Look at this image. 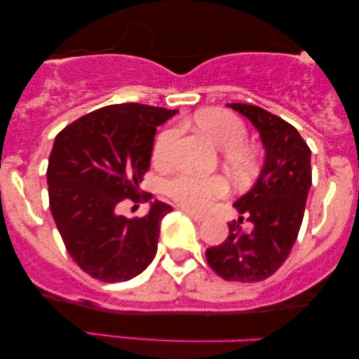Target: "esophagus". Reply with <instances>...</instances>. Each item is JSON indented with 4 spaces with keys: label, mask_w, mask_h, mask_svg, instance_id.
<instances>
[{
    "label": "esophagus",
    "mask_w": 359,
    "mask_h": 359,
    "mask_svg": "<svg viewBox=\"0 0 359 359\" xmlns=\"http://www.w3.org/2000/svg\"><path fill=\"white\" fill-rule=\"evenodd\" d=\"M182 211L185 212V214H187V216L189 217H191V219H194V221H196V222H203L204 219H205V216H204V214H199V212H194V211H191V209H182Z\"/></svg>",
    "instance_id": "34e87169"
}]
</instances>
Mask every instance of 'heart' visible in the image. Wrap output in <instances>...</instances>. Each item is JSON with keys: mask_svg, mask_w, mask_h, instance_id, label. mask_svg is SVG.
Wrapping results in <instances>:
<instances>
[{"mask_svg": "<svg viewBox=\"0 0 359 359\" xmlns=\"http://www.w3.org/2000/svg\"><path fill=\"white\" fill-rule=\"evenodd\" d=\"M194 123L217 148L222 150V163L236 179H243L253 170L257 156L245 145L248 128L236 114L224 109H205L194 116ZM177 137L175 128L160 131L154 145V158L158 163L170 160L172 147ZM163 192L191 211H205L217 199L228 194V185L221 177H196L191 174H177L163 182Z\"/></svg>", "mask_w": 359, "mask_h": 359, "instance_id": "heart-1", "label": "heart"}]
</instances>
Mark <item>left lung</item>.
Segmentation results:
<instances>
[{
  "mask_svg": "<svg viewBox=\"0 0 359 359\" xmlns=\"http://www.w3.org/2000/svg\"><path fill=\"white\" fill-rule=\"evenodd\" d=\"M228 106L259 131L265 165L253 189L233 204L240 219L229 222L221 245L205 250V259L228 282H262L282 266L297 240L312 184L311 148L277 114L241 102ZM243 219L254 224L250 233L241 229Z\"/></svg>",
  "mask_w": 359,
  "mask_h": 359,
  "instance_id": "1",
  "label": "left lung"
}]
</instances>
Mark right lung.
<instances>
[{"mask_svg": "<svg viewBox=\"0 0 359 359\" xmlns=\"http://www.w3.org/2000/svg\"><path fill=\"white\" fill-rule=\"evenodd\" d=\"M177 109L125 102L67 125L48 156V204L62 241L82 271L101 282H126L156 253L160 221L172 211L155 201L147 216L118 214L125 201L143 203L140 182L150 167L156 126Z\"/></svg>", "mask_w": 359, "mask_h": 359, "instance_id": "1", "label": "right lung"}]
</instances>
